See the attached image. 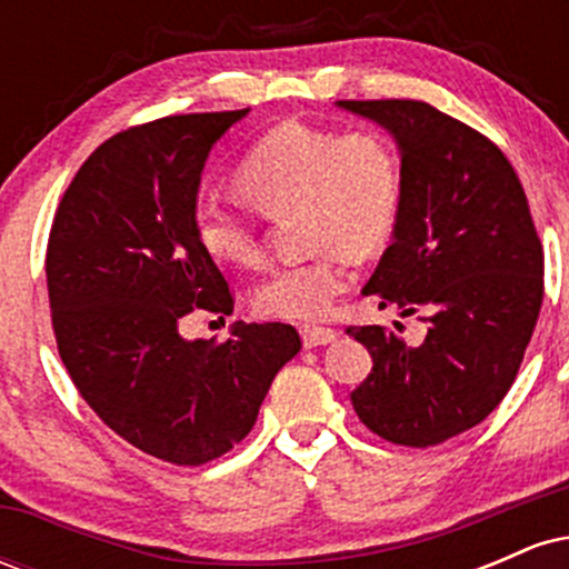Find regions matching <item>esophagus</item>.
I'll list each match as a JSON object with an SVG mask.
<instances>
[{
	"label": "esophagus",
	"mask_w": 569,
	"mask_h": 569,
	"mask_svg": "<svg viewBox=\"0 0 569 569\" xmlns=\"http://www.w3.org/2000/svg\"><path fill=\"white\" fill-rule=\"evenodd\" d=\"M305 348H318V345H329L337 339V331L329 326H299Z\"/></svg>",
	"instance_id": "esophagus-1"
}]
</instances>
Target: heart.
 Listing matches in <instances>:
<instances>
[{"mask_svg": "<svg viewBox=\"0 0 569 569\" xmlns=\"http://www.w3.org/2000/svg\"><path fill=\"white\" fill-rule=\"evenodd\" d=\"M243 192L267 217L299 213L310 257L276 267L259 280V316L310 321L331 310L350 283V253L371 257L396 230L403 171L396 143L375 128H329L286 120L248 147L238 166ZM194 234L213 262L257 267L262 232L243 200L206 194L194 208Z\"/></svg>", "mask_w": 569, "mask_h": 569, "instance_id": "b5f03b06", "label": "heart"}]
</instances>
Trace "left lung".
Returning a JSON list of instances; mask_svg holds the SVG:
<instances>
[{
	"label": "left lung",
	"instance_id": "1",
	"mask_svg": "<svg viewBox=\"0 0 569 569\" xmlns=\"http://www.w3.org/2000/svg\"><path fill=\"white\" fill-rule=\"evenodd\" d=\"M339 107L377 120L401 147L393 243L363 293L428 323L420 345L385 326H348L371 356L350 401L380 439L436 447L511 390L543 305V243L519 176L485 133L411 98Z\"/></svg>",
	"mask_w": 569,
	"mask_h": 569
}]
</instances>
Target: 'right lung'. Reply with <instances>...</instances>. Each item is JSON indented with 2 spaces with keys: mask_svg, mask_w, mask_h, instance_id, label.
<instances>
[{
  "mask_svg": "<svg viewBox=\"0 0 569 569\" xmlns=\"http://www.w3.org/2000/svg\"><path fill=\"white\" fill-rule=\"evenodd\" d=\"M248 109L171 114L120 130L82 162L56 208L44 272L63 367L120 439L202 466L251 433L272 377L302 348L289 323H238L187 342L194 310L234 293L194 234L213 141Z\"/></svg>",
  "mask_w": 569,
  "mask_h": 569,
  "instance_id": "add662e5",
  "label": "right lung"
}]
</instances>
